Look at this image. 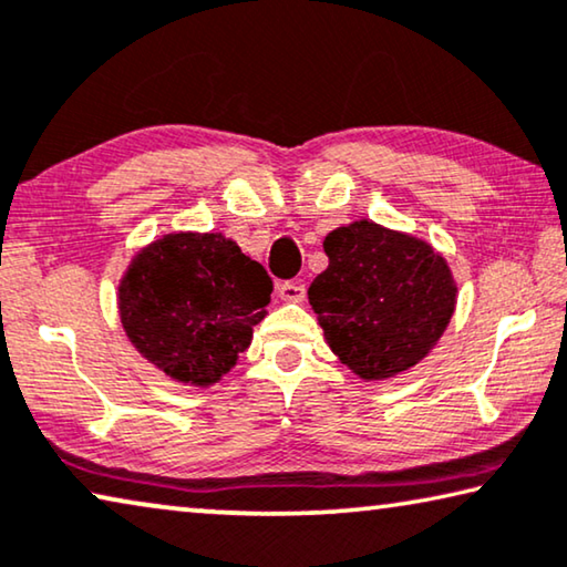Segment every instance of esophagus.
Wrapping results in <instances>:
<instances>
[{
  "label": "esophagus",
  "mask_w": 567,
  "mask_h": 567,
  "mask_svg": "<svg viewBox=\"0 0 567 567\" xmlns=\"http://www.w3.org/2000/svg\"><path fill=\"white\" fill-rule=\"evenodd\" d=\"M276 291L284 301H303V296H307V289H303L301 281H281L276 286Z\"/></svg>",
  "instance_id": "esophagus-1"
}]
</instances>
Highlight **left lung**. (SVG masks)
<instances>
[{
    "label": "left lung",
    "mask_w": 567,
    "mask_h": 567,
    "mask_svg": "<svg viewBox=\"0 0 567 567\" xmlns=\"http://www.w3.org/2000/svg\"><path fill=\"white\" fill-rule=\"evenodd\" d=\"M327 271L309 286L324 339L362 380L395 378L423 360L456 309L446 258L425 240L357 220L324 238Z\"/></svg>",
    "instance_id": "obj_1"
}]
</instances>
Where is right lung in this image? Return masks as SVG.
<instances>
[{
  "instance_id": "1",
  "label": "right lung",
  "mask_w": 567,
  "mask_h": 567,
  "mask_svg": "<svg viewBox=\"0 0 567 567\" xmlns=\"http://www.w3.org/2000/svg\"><path fill=\"white\" fill-rule=\"evenodd\" d=\"M274 281L220 233H169L118 286L126 337L172 380L207 388L248 350Z\"/></svg>"
}]
</instances>
